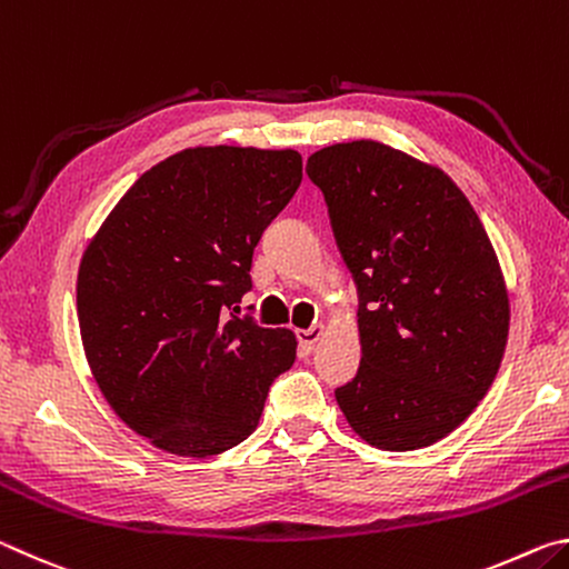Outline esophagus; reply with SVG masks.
<instances>
[{
	"instance_id": "34e87169",
	"label": "esophagus",
	"mask_w": 569,
	"mask_h": 569,
	"mask_svg": "<svg viewBox=\"0 0 569 569\" xmlns=\"http://www.w3.org/2000/svg\"><path fill=\"white\" fill-rule=\"evenodd\" d=\"M323 326L319 323V326H311V329H301L298 331V343H301V349L303 351H313L316 349V343L321 341V336H323Z\"/></svg>"
}]
</instances>
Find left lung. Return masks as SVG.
<instances>
[{
    "mask_svg": "<svg viewBox=\"0 0 569 569\" xmlns=\"http://www.w3.org/2000/svg\"><path fill=\"white\" fill-rule=\"evenodd\" d=\"M306 172L361 301V366L336 401L366 445H435L477 409L505 356L509 293L492 240L445 170L383 142L321 148Z\"/></svg>",
    "mask_w": 569,
    "mask_h": 569,
    "instance_id": "left-lung-1",
    "label": "left lung"
}]
</instances>
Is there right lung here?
Segmentation results:
<instances>
[{
  "instance_id": "1",
  "label": "right lung",
  "mask_w": 569,
  "mask_h": 569,
  "mask_svg": "<svg viewBox=\"0 0 569 569\" xmlns=\"http://www.w3.org/2000/svg\"><path fill=\"white\" fill-rule=\"evenodd\" d=\"M301 178L293 148H186L142 172L84 248V356L112 411L152 447L196 459L233 449L293 366L291 329L228 308Z\"/></svg>"
}]
</instances>
